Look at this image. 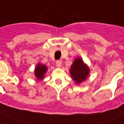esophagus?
Segmentation results:
<instances>
[{
  "label": "esophagus",
  "instance_id": "34e87169",
  "mask_svg": "<svg viewBox=\"0 0 124 124\" xmlns=\"http://www.w3.org/2000/svg\"><path fill=\"white\" fill-rule=\"evenodd\" d=\"M56 65H57V67H61V65H62V61L60 60H57V61H56Z\"/></svg>",
  "mask_w": 124,
  "mask_h": 124
}]
</instances>
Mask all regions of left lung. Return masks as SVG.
Wrapping results in <instances>:
<instances>
[{
	"label": "left lung",
	"instance_id": "obj_1",
	"mask_svg": "<svg viewBox=\"0 0 124 124\" xmlns=\"http://www.w3.org/2000/svg\"><path fill=\"white\" fill-rule=\"evenodd\" d=\"M69 71L71 77L76 84H79L85 80L90 72V69L87 65L83 62L80 57H78L74 60Z\"/></svg>",
	"mask_w": 124,
	"mask_h": 124
}]
</instances>
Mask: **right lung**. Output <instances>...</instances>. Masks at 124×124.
Wrapping results in <instances>:
<instances>
[{
  "label": "right lung",
  "instance_id": "1",
  "mask_svg": "<svg viewBox=\"0 0 124 124\" xmlns=\"http://www.w3.org/2000/svg\"><path fill=\"white\" fill-rule=\"evenodd\" d=\"M46 71H47V67L46 65H43L40 63L37 65L35 68L34 73H35V76L37 77L38 80H41L44 78V76H45Z\"/></svg>",
  "mask_w": 124,
  "mask_h": 124
}]
</instances>
